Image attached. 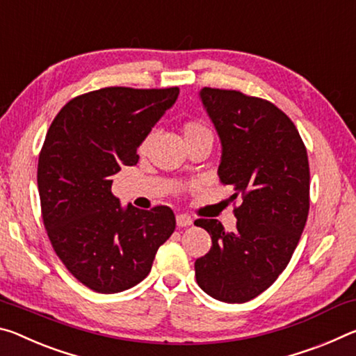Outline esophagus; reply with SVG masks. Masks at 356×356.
Listing matches in <instances>:
<instances>
[{
    "label": "esophagus",
    "instance_id": "1",
    "mask_svg": "<svg viewBox=\"0 0 356 356\" xmlns=\"http://www.w3.org/2000/svg\"><path fill=\"white\" fill-rule=\"evenodd\" d=\"M192 222H194V220H192V218L188 216V214H177L178 227H189L192 225Z\"/></svg>",
    "mask_w": 356,
    "mask_h": 356
}]
</instances>
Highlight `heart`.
Masks as SVG:
<instances>
[{"mask_svg": "<svg viewBox=\"0 0 356 356\" xmlns=\"http://www.w3.org/2000/svg\"><path fill=\"white\" fill-rule=\"evenodd\" d=\"M197 131H208L205 126L203 124H199V123H191V124H188L184 127V134H189V132H197ZM151 138H153V134H149V136L143 140V143H142V149H145L149 145V142H151Z\"/></svg>", "mask_w": 356, "mask_h": 356, "instance_id": "heart-1", "label": "heart"}]
</instances>
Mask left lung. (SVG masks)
Listing matches in <instances>:
<instances>
[{
  "mask_svg": "<svg viewBox=\"0 0 356 356\" xmlns=\"http://www.w3.org/2000/svg\"><path fill=\"white\" fill-rule=\"evenodd\" d=\"M222 145L219 179L241 199L236 230L197 219L211 235L209 252L195 260L199 287L224 302H246L289 265L309 213V162L292 120L275 104L235 90L202 88Z\"/></svg>",
  "mask_w": 356,
  "mask_h": 356,
  "instance_id": "obj_1",
  "label": "left lung"
}]
</instances>
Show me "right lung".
I'll list each match as a JSON object with an SVG mask.
<instances>
[{
    "label": "right lung",
    "instance_id": "1",
    "mask_svg": "<svg viewBox=\"0 0 356 356\" xmlns=\"http://www.w3.org/2000/svg\"><path fill=\"white\" fill-rule=\"evenodd\" d=\"M179 90L110 86L77 96L47 131L38 188L51 246L69 273L99 293L142 282L175 230L168 207H121L113 175L138 162L137 148Z\"/></svg>",
    "mask_w": 356,
    "mask_h": 356
}]
</instances>
